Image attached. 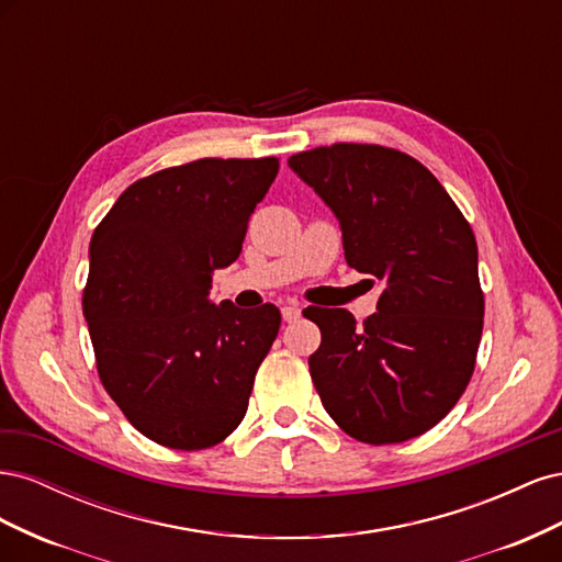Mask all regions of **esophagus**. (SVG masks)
Returning <instances> with one entry per match:
<instances>
[{
  "mask_svg": "<svg viewBox=\"0 0 562 562\" xmlns=\"http://www.w3.org/2000/svg\"><path fill=\"white\" fill-rule=\"evenodd\" d=\"M281 314H283V321H285V323H295V321L300 318L302 310L297 307V304H285V307L281 310Z\"/></svg>",
  "mask_w": 562,
  "mask_h": 562,
  "instance_id": "1",
  "label": "esophagus"
}]
</instances>
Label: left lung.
Returning a JSON list of instances; mask_svg holds the SVG:
<instances>
[{"mask_svg": "<svg viewBox=\"0 0 562 562\" xmlns=\"http://www.w3.org/2000/svg\"><path fill=\"white\" fill-rule=\"evenodd\" d=\"M288 166L339 220L347 265L382 283L363 326L347 310L312 316L321 403L361 443L422 436L464 394L481 345L485 300L471 225L429 168L398 149L337 143Z\"/></svg>", "mask_w": 562, "mask_h": 562, "instance_id": "obj_1", "label": "left lung"}]
</instances>
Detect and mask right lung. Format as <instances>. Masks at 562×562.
Masks as SVG:
<instances>
[{"label":"right lung","mask_w":562,"mask_h":562,"mask_svg":"<svg viewBox=\"0 0 562 562\" xmlns=\"http://www.w3.org/2000/svg\"><path fill=\"white\" fill-rule=\"evenodd\" d=\"M279 159H199L133 182L93 232L83 316L100 382L126 419L173 450L217 446L239 427L274 304L211 302L213 271L241 252Z\"/></svg>","instance_id":"1"}]
</instances>
